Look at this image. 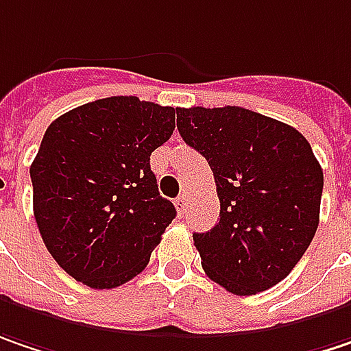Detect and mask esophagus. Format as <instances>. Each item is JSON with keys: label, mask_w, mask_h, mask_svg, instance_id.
<instances>
[{"label": "esophagus", "mask_w": 351, "mask_h": 351, "mask_svg": "<svg viewBox=\"0 0 351 351\" xmlns=\"http://www.w3.org/2000/svg\"><path fill=\"white\" fill-rule=\"evenodd\" d=\"M175 206H176V210L180 213V215H184V210H186V196L182 195V196H178L175 200Z\"/></svg>", "instance_id": "34e87169"}]
</instances>
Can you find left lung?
Segmentation results:
<instances>
[{
  "label": "left lung",
  "instance_id": "8db88e82",
  "mask_svg": "<svg viewBox=\"0 0 351 351\" xmlns=\"http://www.w3.org/2000/svg\"><path fill=\"white\" fill-rule=\"evenodd\" d=\"M176 129L217 182V226L193 234L206 276L238 296L276 286L318 228L324 173L310 143L242 107H178Z\"/></svg>",
  "mask_w": 351,
  "mask_h": 351
}]
</instances>
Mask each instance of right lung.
I'll use <instances>...</instances> for the list:
<instances>
[{
    "label": "right lung",
    "mask_w": 351,
    "mask_h": 351,
    "mask_svg": "<svg viewBox=\"0 0 351 351\" xmlns=\"http://www.w3.org/2000/svg\"><path fill=\"white\" fill-rule=\"evenodd\" d=\"M175 109L107 97L55 119L32 162L33 215L49 254L77 282L117 288L149 264L176 217L158 195L151 153Z\"/></svg>",
    "instance_id": "right-lung-1"
}]
</instances>
